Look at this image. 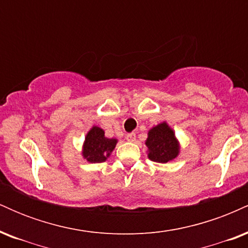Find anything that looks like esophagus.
<instances>
[{
    "mask_svg": "<svg viewBox=\"0 0 248 248\" xmlns=\"http://www.w3.org/2000/svg\"><path fill=\"white\" fill-rule=\"evenodd\" d=\"M135 139H136L135 133H129V134H127V135H126V140L127 141L133 142V141H135Z\"/></svg>",
    "mask_w": 248,
    "mask_h": 248,
    "instance_id": "34e87169",
    "label": "esophagus"
}]
</instances>
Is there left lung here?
<instances>
[{
	"label": "left lung",
	"instance_id": "left-lung-1",
	"mask_svg": "<svg viewBox=\"0 0 248 248\" xmlns=\"http://www.w3.org/2000/svg\"><path fill=\"white\" fill-rule=\"evenodd\" d=\"M146 146L148 147V157L158 163H167L173 160L179 153L175 133L167 122H162L149 130Z\"/></svg>",
	"mask_w": 248,
	"mask_h": 248
}]
</instances>
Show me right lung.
<instances>
[{
  "mask_svg": "<svg viewBox=\"0 0 248 248\" xmlns=\"http://www.w3.org/2000/svg\"><path fill=\"white\" fill-rule=\"evenodd\" d=\"M118 143L116 139H108L99 127H92L85 138L82 156L91 163H101L107 160Z\"/></svg>",
  "mask_w": 248,
  "mask_h": 248,
  "instance_id": "add662e5",
  "label": "right lung"
}]
</instances>
